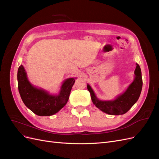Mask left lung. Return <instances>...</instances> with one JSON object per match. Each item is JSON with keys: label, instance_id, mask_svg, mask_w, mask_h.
I'll list each match as a JSON object with an SVG mask.
<instances>
[{"label": "left lung", "instance_id": "1", "mask_svg": "<svg viewBox=\"0 0 159 159\" xmlns=\"http://www.w3.org/2000/svg\"><path fill=\"white\" fill-rule=\"evenodd\" d=\"M136 65L133 81L123 93L117 96L114 100L102 101L98 99L91 86L89 84L87 85L91 100L96 107L105 113L113 115L125 114L132 107L139 99L143 87L141 70L139 65L138 64Z\"/></svg>", "mask_w": 159, "mask_h": 159}]
</instances>
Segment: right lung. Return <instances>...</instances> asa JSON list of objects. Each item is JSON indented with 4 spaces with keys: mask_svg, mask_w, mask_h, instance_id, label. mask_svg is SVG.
I'll return each instance as SVG.
<instances>
[{
    "mask_svg": "<svg viewBox=\"0 0 159 159\" xmlns=\"http://www.w3.org/2000/svg\"><path fill=\"white\" fill-rule=\"evenodd\" d=\"M17 79L19 93L26 106L39 116H50L58 112L68 102L75 78L66 79L57 95H50L48 91L32 85L22 65L18 68Z\"/></svg>",
    "mask_w": 159,
    "mask_h": 159,
    "instance_id": "1",
    "label": "right lung"
}]
</instances>
